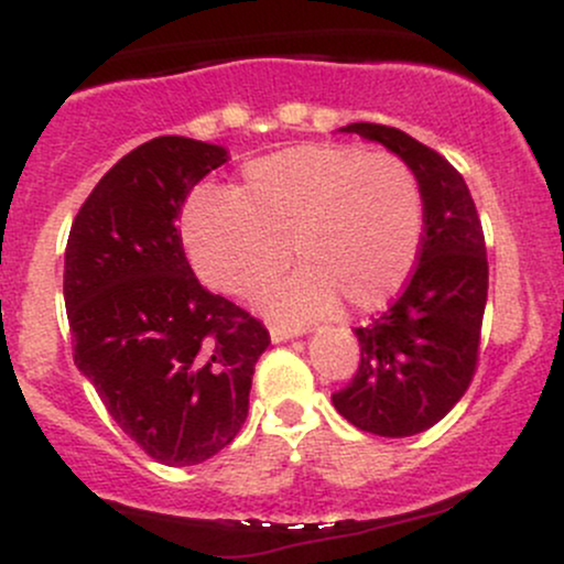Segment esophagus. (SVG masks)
Returning a JSON list of instances; mask_svg holds the SVG:
<instances>
[{"label": "esophagus", "instance_id": "esophagus-1", "mask_svg": "<svg viewBox=\"0 0 564 564\" xmlns=\"http://www.w3.org/2000/svg\"><path fill=\"white\" fill-rule=\"evenodd\" d=\"M302 334H304L302 326H283V323H273V326H270V339L273 341H286Z\"/></svg>", "mask_w": 564, "mask_h": 564}]
</instances>
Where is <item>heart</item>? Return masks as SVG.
Here are the masks:
<instances>
[{"label": "heart", "mask_w": 564, "mask_h": 564, "mask_svg": "<svg viewBox=\"0 0 564 564\" xmlns=\"http://www.w3.org/2000/svg\"><path fill=\"white\" fill-rule=\"evenodd\" d=\"M416 174L392 153L358 145H296L249 161L232 191L187 200L183 241L196 273L225 294L251 296L291 254L302 268L268 291L286 318H315L336 300L349 313L390 302L422 243Z\"/></svg>", "instance_id": "obj_1"}]
</instances>
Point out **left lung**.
I'll return each instance as SVG.
<instances>
[{"mask_svg": "<svg viewBox=\"0 0 564 564\" xmlns=\"http://www.w3.org/2000/svg\"><path fill=\"white\" fill-rule=\"evenodd\" d=\"M341 132L381 142L405 161L422 193L424 230L403 294L371 326L355 328L360 366L332 403L358 430L411 437L435 426L475 377L488 302L482 225L462 174L424 142L368 121Z\"/></svg>", "mask_w": 564, "mask_h": 564, "instance_id": "left-lung-1", "label": "left lung"}]
</instances>
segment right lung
Returning <instances> with one entry per match:
<instances>
[{
    "label": "right lung",
    "mask_w": 564,
    "mask_h": 564,
    "mask_svg": "<svg viewBox=\"0 0 564 564\" xmlns=\"http://www.w3.org/2000/svg\"><path fill=\"white\" fill-rule=\"evenodd\" d=\"M225 161L212 142H142L102 174L68 232L74 364L119 430L166 467L232 443L270 345L260 321L200 286L174 225L187 193Z\"/></svg>",
    "instance_id": "1"
}]
</instances>
